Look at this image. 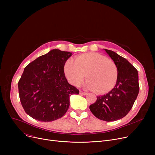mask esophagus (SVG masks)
<instances>
[{
  "label": "esophagus",
  "mask_w": 155,
  "mask_h": 155,
  "mask_svg": "<svg viewBox=\"0 0 155 155\" xmlns=\"http://www.w3.org/2000/svg\"><path fill=\"white\" fill-rule=\"evenodd\" d=\"M80 94L81 95H87V92H83V91H80Z\"/></svg>",
  "instance_id": "34e87169"
}]
</instances>
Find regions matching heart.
I'll use <instances>...</instances> for the list:
<instances>
[{
  "label": "heart",
  "mask_w": 155,
  "mask_h": 155,
  "mask_svg": "<svg viewBox=\"0 0 155 155\" xmlns=\"http://www.w3.org/2000/svg\"><path fill=\"white\" fill-rule=\"evenodd\" d=\"M64 72L68 82L78 86L87 77L84 87L98 94L109 92L115 87L118 77L116 64L112 60L97 53H86L67 60Z\"/></svg>",
  "instance_id": "heart-1"
}]
</instances>
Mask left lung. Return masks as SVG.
I'll return each instance as SVG.
<instances>
[{
	"instance_id": "8db88e82",
	"label": "left lung",
	"mask_w": 155,
	"mask_h": 155,
	"mask_svg": "<svg viewBox=\"0 0 155 155\" xmlns=\"http://www.w3.org/2000/svg\"><path fill=\"white\" fill-rule=\"evenodd\" d=\"M104 50L116 64L117 80L112 91L97 97L96 102L89 108L97 118L110 122L120 119L127 114L137 98L140 86L137 70L133 65L114 51Z\"/></svg>"
}]
</instances>
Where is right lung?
<instances>
[{
	"label": "right lung",
	"mask_w": 155,
	"mask_h": 155,
	"mask_svg": "<svg viewBox=\"0 0 155 155\" xmlns=\"http://www.w3.org/2000/svg\"><path fill=\"white\" fill-rule=\"evenodd\" d=\"M71 54L54 49L24 68L18 82L19 98L31 117L42 122L58 119L68 110L70 96L79 94L64 76V64Z\"/></svg>",
	"instance_id": "obj_1"
}]
</instances>
